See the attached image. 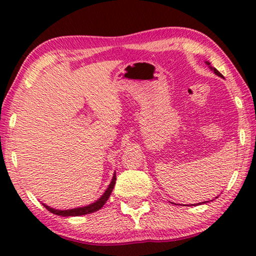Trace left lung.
<instances>
[{"label": "left lung", "instance_id": "1", "mask_svg": "<svg viewBox=\"0 0 256 256\" xmlns=\"http://www.w3.org/2000/svg\"><path fill=\"white\" fill-rule=\"evenodd\" d=\"M206 64H208V68H211V70H212V71H213V72H214L216 76H222V73H220V72L218 71V70H216V68H211V65H210V62H206Z\"/></svg>", "mask_w": 256, "mask_h": 256}]
</instances>
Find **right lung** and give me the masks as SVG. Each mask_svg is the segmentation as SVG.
<instances>
[{
    "mask_svg": "<svg viewBox=\"0 0 256 256\" xmlns=\"http://www.w3.org/2000/svg\"><path fill=\"white\" fill-rule=\"evenodd\" d=\"M115 180H116V176H115V174H114L113 180H112L110 184L108 185L107 190L104 191V194L101 196V197L98 199L96 202H92V204H90L87 206H84V208H72V210H54V208H51L50 206H46L45 204H43V205L51 213H54V214H57V216H76L90 214V213H93V212L98 211V210H100L104 205V202L108 200V198H110L112 191H113V188H114Z\"/></svg>",
    "mask_w": 256,
    "mask_h": 256,
    "instance_id": "right-lung-1",
    "label": "right lung"
}]
</instances>
